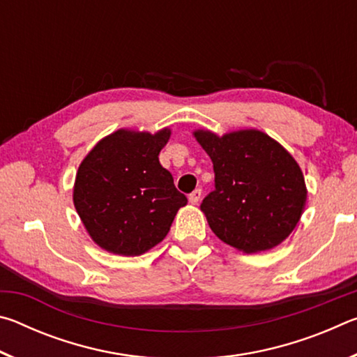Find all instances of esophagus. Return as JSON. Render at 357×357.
<instances>
[{
    "label": "esophagus",
    "mask_w": 357,
    "mask_h": 357,
    "mask_svg": "<svg viewBox=\"0 0 357 357\" xmlns=\"http://www.w3.org/2000/svg\"><path fill=\"white\" fill-rule=\"evenodd\" d=\"M202 200V190L200 189H197V190H193L190 195H189V202H190V204H198V202Z\"/></svg>",
    "instance_id": "obj_1"
}]
</instances>
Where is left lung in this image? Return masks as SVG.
Listing matches in <instances>:
<instances>
[{
  "label": "left lung",
  "mask_w": 357,
  "mask_h": 357,
  "mask_svg": "<svg viewBox=\"0 0 357 357\" xmlns=\"http://www.w3.org/2000/svg\"><path fill=\"white\" fill-rule=\"evenodd\" d=\"M214 165L215 189L202 211L223 243L244 253L271 250L298 225L307 187L301 167L279 142L257 129L219 137L193 130Z\"/></svg>",
  "instance_id": "obj_1"
}]
</instances>
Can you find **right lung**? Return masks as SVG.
<instances>
[{
  "label": "right lung",
  "mask_w": 357,
  "mask_h": 357,
  "mask_svg": "<svg viewBox=\"0 0 357 357\" xmlns=\"http://www.w3.org/2000/svg\"><path fill=\"white\" fill-rule=\"evenodd\" d=\"M155 134L119 129L102 138L78 167L74 206L91 239L114 255L138 257L170 231L187 198L159 162L170 140Z\"/></svg>",
  "instance_id": "1"
}]
</instances>
